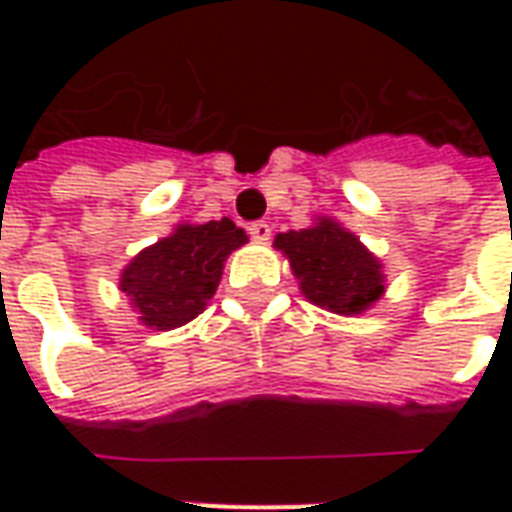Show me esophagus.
<instances>
[{"label": "esophagus", "instance_id": "1", "mask_svg": "<svg viewBox=\"0 0 512 512\" xmlns=\"http://www.w3.org/2000/svg\"><path fill=\"white\" fill-rule=\"evenodd\" d=\"M249 235L260 241V244H266L268 238H271V224L268 222H252L249 224Z\"/></svg>", "mask_w": 512, "mask_h": 512}]
</instances>
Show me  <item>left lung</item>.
Here are the masks:
<instances>
[{
  "label": "left lung",
  "mask_w": 512,
  "mask_h": 512,
  "mask_svg": "<svg viewBox=\"0 0 512 512\" xmlns=\"http://www.w3.org/2000/svg\"><path fill=\"white\" fill-rule=\"evenodd\" d=\"M274 246L290 260L301 293L323 310L356 315L384 296L381 260L329 216L307 230L279 233Z\"/></svg>",
  "instance_id": "left-lung-1"
}]
</instances>
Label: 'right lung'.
Instances as JSON below:
<instances>
[{"label":"right lung","instance_id":"1","mask_svg":"<svg viewBox=\"0 0 512 512\" xmlns=\"http://www.w3.org/2000/svg\"><path fill=\"white\" fill-rule=\"evenodd\" d=\"M246 244V233L230 219L178 224L175 233L147 246L123 268L120 290L139 321L169 332L194 321L211 299L227 255Z\"/></svg>","mask_w":512,"mask_h":512}]
</instances>
